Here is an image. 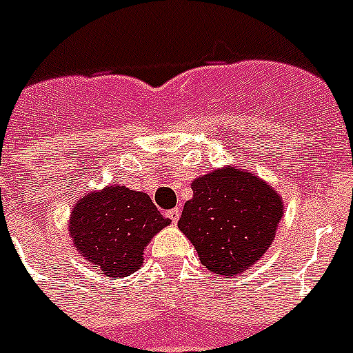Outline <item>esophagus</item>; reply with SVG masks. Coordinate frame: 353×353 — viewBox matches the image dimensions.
Instances as JSON below:
<instances>
[{"label": "esophagus", "mask_w": 353, "mask_h": 353, "mask_svg": "<svg viewBox=\"0 0 353 353\" xmlns=\"http://www.w3.org/2000/svg\"><path fill=\"white\" fill-rule=\"evenodd\" d=\"M179 214H181L179 209H170V210H167L165 216L169 217V219L174 223V225H176V223L179 221Z\"/></svg>", "instance_id": "esophagus-1"}]
</instances>
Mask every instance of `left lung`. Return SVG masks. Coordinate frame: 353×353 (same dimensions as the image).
<instances>
[{"mask_svg":"<svg viewBox=\"0 0 353 353\" xmlns=\"http://www.w3.org/2000/svg\"><path fill=\"white\" fill-rule=\"evenodd\" d=\"M192 190L177 226L196 249L200 263L226 279L258 263L284 214L275 188L254 172L226 165L196 177Z\"/></svg>","mask_w":353,"mask_h":353,"instance_id":"8db88e82","label":"left lung"}]
</instances>
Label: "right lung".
<instances>
[{
	"instance_id": "1",
	"label": "right lung",
	"mask_w": 353,
	"mask_h": 353,
	"mask_svg": "<svg viewBox=\"0 0 353 353\" xmlns=\"http://www.w3.org/2000/svg\"><path fill=\"white\" fill-rule=\"evenodd\" d=\"M169 225L148 193L110 184L78 200L68 230L88 263L111 279H121L143 266L144 247Z\"/></svg>"
}]
</instances>
